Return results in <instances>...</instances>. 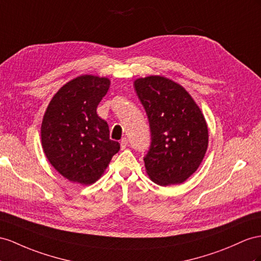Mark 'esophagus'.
Returning a JSON list of instances; mask_svg holds the SVG:
<instances>
[{
	"instance_id": "1",
	"label": "esophagus",
	"mask_w": 261,
	"mask_h": 261,
	"mask_svg": "<svg viewBox=\"0 0 261 261\" xmlns=\"http://www.w3.org/2000/svg\"><path fill=\"white\" fill-rule=\"evenodd\" d=\"M126 145H128V140H126V138H123L121 140V142H120V146H121V150H124L126 148Z\"/></svg>"
}]
</instances>
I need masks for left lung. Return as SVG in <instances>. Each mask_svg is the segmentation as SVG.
<instances>
[{
  "label": "left lung",
  "instance_id": "left-lung-1",
  "mask_svg": "<svg viewBox=\"0 0 261 261\" xmlns=\"http://www.w3.org/2000/svg\"><path fill=\"white\" fill-rule=\"evenodd\" d=\"M135 89L151 129L146 174L161 186L185 182L199 168L208 146L202 110L183 86L164 76L138 78Z\"/></svg>",
  "mask_w": 261,
  "mask_h": 261
}]
</instances>
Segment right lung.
Listing matches in <instances>:
<instances>
[{"instance_id":"right-lung-1","label":"right lung","mask_w":261,"mask_h":261,"mask_svg":"<svg viewBox=\"0 0 261 261\" xmlns=\"http://www.w3.org/2000/svg\"><path fill=\"white\" fill-rule=\"evenodd\" d=\"M110 79L82 75L59 89L46 109L41 139L46 158L59 174L73 183L90 185L102 176L119 142L109 138V126L97 107Z\"/></svg>"}]
</instances>
